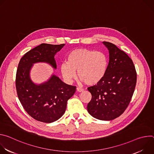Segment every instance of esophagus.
Instances as JSON below:
<instances>
[{"instance_id": "34e87169", "label": "esophagus", "mask_w": 154, "mask_h": 154, "mask_svg": "<svg viewBox=\"0 0 154 154\" xmlns=\"http://www.w3.org/2000/svg\"><path fill=\"white\" fill-rule=\"evenodd\" d=\"M77 91L78 92H82L83 91V89L82 88H80V87H77Z\"/></svg>"}]
</instances>
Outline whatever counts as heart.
<instances>
[{
    "label": "heart",
    "instance_id": "b5f03b06",
    "mask_svg": "<svg viewBox=\"0 0 154 154\" xmlns=\"http://www.w3.org/2000/svg\"><path fill=\"white\" fill-rule=\"evenodd\" d=\"M108 68L106 55L101 51L80 48L70 52L67 62L61 65L63 78L71 82L77 75L89 85L98 83L105 77Z\"/></svg>",
    "mask_w": 154,
    "mask_h": 154
}]
</instances>
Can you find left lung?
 Returning <instances> with one entry per match:
<instances>
[{"label": "left lung", "mask_w": 154, "mask_h": 154, "mask_svg": "<svg viewBox=\"0 0 154 154\" xmlns=\"http://www.w3.org/2000/svg\"><path fill=\"white\" fill-rule=\"evenodd\" d=\"M109 51L106 73L97 85L88 88L92 97L87 109L94 118L110 121L121 115L128 106L137 83L134 64L114 44L103 41Z\"/></svg>", "instance_id": "left-lung-1"}]
</instances>
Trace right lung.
Returning a JSON list of instances; mask_svg holds the SVG:
<instances>
[{"label": "right lung", "instance_id": "right-lung-1", "mask_svg": "<svg viewBox=\"0 0 154 154\" xmlns=\"http://www.w3.org/2000/svg\"><path fill=\"white\" fill-rule=\"evenodd\" d=\"M64 46L41 44L25 54L18 64L16 75L18 98L27 113L40 122L51 123L60 119L76 86L66 84L54 75L48 82L36 85L31 81L29 72L32 64L37 62H46L56 68L55 54Z\"/></svg>", "mask_w": 154, "mask_h": 154}]
</instances>
